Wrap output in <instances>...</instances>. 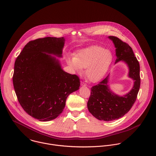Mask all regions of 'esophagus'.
Instances as JSON below:
<instances>
[{"label":"esophagus","instance_id":"1","mask_svg":"<svg viewBox=\"0 0 156 156\" xmlns=\"http://www.w3.org/2000/svg\"><path fill=\"white\" fill-rule=\"evenodd\" d=\"M80 85H81V86H82V87H87V85H86L85 83L82 82H81Z\"/></svg>","mask_w":156,"mask_h":156}]
</instances>
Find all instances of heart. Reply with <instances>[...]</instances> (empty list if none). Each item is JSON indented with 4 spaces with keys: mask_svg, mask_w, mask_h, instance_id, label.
Returning a JSON list of instances; mask_svg holds the SVG:
<instances>
[{
    "mask_svg": "<svg viewBox=\"0 0 156 156\" xmlns=\"http://www.w3.org/2000/svg\"><path fill=\"white\" fill-rule=\"evenodd\" d=\"M113 61L111 52L98 45H91L77 51L73 56L67 58V62L74 73H80L85 69V76L95 83L103 79Z\"/></svg>",
    "mask_w": 156,
    "mask_h": 156,
    "instance_id": "obj_1",
    "label": "heart"
}]
</instances>
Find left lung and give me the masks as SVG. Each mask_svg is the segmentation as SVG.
Returning a JSON list of instances; mask_svg holds the SVG:
<instances>
[{
	"instance_id": "obj_1",
	"label": "left lung",
	"mask_w": 156,
	"mask_h": 156,
	"mask_svg": "<svg viewBox=\"0 0 156 156\" xmlns=\"http://www.w3.org/2000/svg\"><path fill=\"white\" fill-rule=\"evenodd\" d=\"M108 38L116 48L115 64L122 61L127 66L128 76L133 80L134 84L128 93L119 95L110 89L109 74L99 84L90 88L88 109L95 118L105 121L118 119L130 111L137 98L140 83L139 64L131 47L116 37L109 36Z\"/></svg>"
}]
</instances>
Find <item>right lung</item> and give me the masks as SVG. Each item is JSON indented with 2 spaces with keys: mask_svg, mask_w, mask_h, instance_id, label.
Here are the masks:
<instances>
[{
  "mask_svg": "<svg viewBox=\"0 0 156 156\" xmlns=\"http://www.w3.org/2000/svg\"><path fill=\"white\" fill-rule=\"evenodd\" d=\"M64 44V37L31 41L14 64L12 80L19 102L27 114L40 121L57 118L68 96L79 89V78L64 71L55 57H62Z\"/></svg>",
  "mask_w": 156,
  "mask_h": 156,
  "instance_id": "1",
  "label": "right lung"
}]
</instances>
